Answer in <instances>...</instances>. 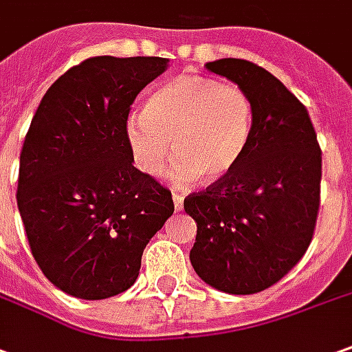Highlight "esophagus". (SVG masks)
Listing matches in <instances>:
<instances>
[{
    "label": "esophagus",
    "instance_id": "esophagus-1",
    "mask_svg": "<svg viewBox=\"0 0 352 352\" xmlns=\"http://www.w3.org/2000/svg\"><path fill=\"white\" fill-rule=\"evenodd\" d=\"M183 200H185V196L181 195V192H175V190H173V202H175V210H181V208H183Z\"/></svg>",
    "mask_w": 352,
    "mask_h": 352
}]
</instances>
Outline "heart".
<instances>
[{
    "instance_id": "heart-1",
    "label": "heart",
    "mask_w": 352,
    "mask_h": 352,
    "mask_svg": "<svg viewBox=\"0 0 352 352\" xmlns=\"http://www.w3.org/2000/svg\"><path fill=\"white\" fill-rule=\"evenodd\" d=\"M254 104L243 86L202 75H179L148 98L144 113L126 119V142L136 166L157 175L171 154L175 181L200 175L216 183L245 156Z\"/></svg>"
}]
</instances>
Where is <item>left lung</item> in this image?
<instances>
[{
  "label": "left lung",
  "instance_id": "left-lung-1",
  "mask_svg": "<svg viewBox=\"0 0 352 352\" xmlns=\"http://www.w3.org/2000/svg\"><path fill=\"white\" fill-rule=\"evenodd\" d=\"M206 69L250 94L254 126L235 169L185 198L196 221L190 264L217 291L252 295L307 252L320 208L322 150L307 107L266 69L231 57Z\"/></svg>",
  "mask_w": 352,
  "mask_h": 352
}]
</instances>
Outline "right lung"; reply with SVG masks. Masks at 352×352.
Wrapping results in <instances>:
<instances>
[{"label":"right lung","instance_id":"right-lung-1","mask_svg":"<svg viewBox=\"0 0 352 352\" xmlns=\"http://www.w3.org/2000/svg\"><path fill=\"white\" fill-rule=\"evenodd\" d=\"M166 57H90L47 88L25 136L16 206L36 264L63 293L126 291L173 214L171 190L138 171L129 111Z\"/></svg>","mask_w":352,"mask_h":352}]
</instances>
